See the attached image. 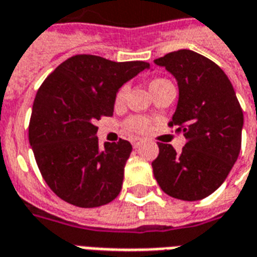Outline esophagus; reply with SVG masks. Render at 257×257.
I'll list each match as a JSON object with an SVG mask.
<instances>
[{"label":"esophagus","mask_w":257,"mask_h":257,"mask_svg":"<svg viewBox=\"0 0 257 257\" xmlns=\"http://www.w3.org/2000/svg\"><path fill=\"white\" fill-rule=\"evenodd\" d=\"M142 144H143L142 139H132V146H134V148H139Z\"/></svg>","instance_id":"esophagus-1"}]
</instances>
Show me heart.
Segmentation results:
<instances>
[{
  "instance_id": "1",
  "label": "heart",
  "mask_w": 257,
  "mask_h": 257,
  "mask_svg": "<svg viewBox=\"0 0 257 257\" xmlns=\"http://www.w3.org/2000/svg\"><path fill=\"white\" fill-rule=\"evenodd\" d=\"M167 81L166 79H154L151 83H150V90L153 91L157 88L158 85H161L162 83ZM129 87L128 84L121 85L118 88V91L115 92V96H114V103L115 104H122L125 102V98L128 95ZM151 119L144 117V115H131L128 118L125 119L122 122V128L128 132V134L134 135H143L147 134L148 131L151 129Z\"/></svg>"
}]
</instances>
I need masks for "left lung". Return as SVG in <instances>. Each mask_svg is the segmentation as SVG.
<instances>
[{"label": "left lung", "mask_w": 257, "mask_h": 257, "mask_svg": "<svg viewBox=\"0 0 257 257\" xmlns=\"http://www.w3.org/2000/svg\"><path fill=\"white\" fill-rule=\"evenodd\" d=\"M177 79L180 98L169 126L184 134L181 153L159 143L154 177L165 193L195 201L210 196L225 181L241 150L244 114L234 88L214 61L192 50L155 60Z\"/></svg>", "instance_id": "obj_1"}]
</instances>
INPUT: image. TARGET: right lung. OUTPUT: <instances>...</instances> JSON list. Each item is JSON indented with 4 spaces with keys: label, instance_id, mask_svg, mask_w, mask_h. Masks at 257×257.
Instances as JSON below:
<instances>
[{
    "label": "right lung",
    "instance_id": "1",
    "mask_svg": "<svg viewBox=\"0 0 257 257\" xmlns=\"http://www.w3.org/2000/svg\"><path fill=\"white\" fill-rule=\"evenodd\" d=\"M148 66L144 61L114 62L77 54L42 83L28 140L43 180L60 199L92 208L118 196L132 146L119 139L100 148L95 122L113 115L115 92Z\"/></svg>",
    "mask_w": 257,
    "mask_h": 257
}]
</instances>
